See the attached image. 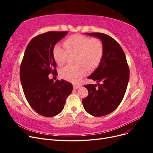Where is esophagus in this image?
<instances>
[{"mask_svg":"<svg viewBox=\"0 0 153 153\" xmlns=\"http://www.w3.org/2000/svg\"><path fill=\"white\" fill-rule=\"evenodd\" d=\"M73 88L75 89H79V88L82 86L81 85H80V84H73Z\"/></svg>","mask_w":153,"mask_h":153,"instance_id":"34e87169","label":"esophagus"}]
</instances>
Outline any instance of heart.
<instances>
[{"instance_id": "b5f03b06", "label": "heart", "mask_w": 153, "mask_h": 153, "mask_svg": "<svg viewBox=\"0 0 153 153\" xmlns=\"http://www.w3.org/2000/svg\"><path fill=\"white\" fill-rule=\"evenodd\" d=\"M63 48L59 45H55L52 50L55 62L62 66L67 61L68 54L73 55L75 64L68 65L61 69L59 75L62 78L76 83L87 72L93 71L98 67L103 57L104 47L98 38L82 35H73L63 42Z\"/></svg>"}]
</instances>
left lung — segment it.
<instances>
[{
  "instance_id": "obj_1",
  "label": "left lung",
  "mask_w": 153,
  "mask_h": 153,
  "mask_svg": "<svg viewBox=\"0 0 153 153\" xmlns=\"http://www.w3.org/2000/svg\"><path fill=\"white\" fill-rule=\"evenodd\" d=\"M88 35L102 41L104 52L98 67L88 77L96 80V85H84L89 94L82 100L84 109L96 117L112 112L121 103L129 78L126 55L120 45L110 36L100 32H88Z\"/></svg>"
}]
</instances>
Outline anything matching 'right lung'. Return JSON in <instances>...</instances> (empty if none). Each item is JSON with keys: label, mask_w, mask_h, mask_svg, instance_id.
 Segmentation results:
<instances>
[{"label": "right lung", "mask_w": 153, "mask_h": 153, "mask_svg": "<svg viewBox=\"0 0 153 153\" xmlns=\"http://www.w3.org/2000/svg\"><path fill=\"white\" fill-rule=\"evenodd\" d=\"M68 31H50L32 38L25 49L20 70L21 84L27 101L36 112L53 117L63 110L73 85L66 80H50V73L57 75V64L52 50Z\"/></svg>", "instance_id": "add662e5"}]
</instances>
